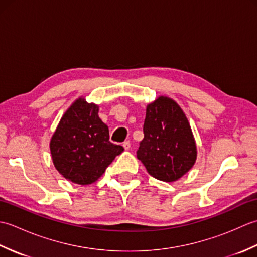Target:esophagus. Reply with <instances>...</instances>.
<instances>
[{
    "label": "esophagus",
    "instance_id": "1",
    "mask_svg": "<svg viewBox=\"0 0 257 257\" xmlns=\"http://www.w3.org/2000/svg\"><path fill=\"white\" fill-rule=\"evenodd\" d=\"M122 146H123V148H124L125 150H128V149L130 148V141H129V140L124 141V143L122 144Z\"/></svg>",
    "mask_w": 257,
    "mask_h": 257
}]
</instances>
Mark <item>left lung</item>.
<instances>
[{
	"label": "left lung",
	"instance_id": "8db88e82",
	"mask_svg": "<svg viewBox=\"0 0 257 257\" xmlns=\"http://www.w3.org/2000/svg\"><path fill=\"white\" fill-rule=\"evenodd\" d=\"M137 158L158 180L173 182L193 167L196 146L187 117L176 101L159 97L147 107Z\"/></svg>",
	"mask_w": 257,
	"mask_h": 257
}]
</instances>
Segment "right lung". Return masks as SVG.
I'll use <instances>...</instances> for the list:
<instances>
[{
    "instance_id": "right-lung-1",
    "label": "right lung",
    "mask_w": 257,
    "mask_h": 257,
    "mask_svg": "<svg viewBox=\"0 0 257 257\" xmlns=\"http://www.w3.org/2000/svg\"><path fill=\"white\" fill-rule=\"evenodd\" d=\"M123 148L109 141V130L98 117V106L76 100L65 112L51 140L54 166L74 183L86 185L99 179Z\"/></svg>"
}]
</instances>
